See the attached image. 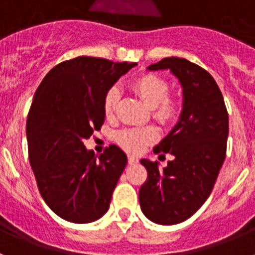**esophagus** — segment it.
I'll list each match as a JSON object with an SVG mask.
<instances>
[{"mask_svg":"<svg viewBox=\"0 0 255 255\" xmlns=\"http://www.w3.org/2000/svg\"><path fill=\"white\" fill-rule=\"evenodd\" d=\"M128 162H129V164H136L138 163V158L134 157V155H129L128 157Z\"/></svg>","mask_w":255,"mask_h":255,"instance_id":"1","label":"esophagus"}]
</instances>
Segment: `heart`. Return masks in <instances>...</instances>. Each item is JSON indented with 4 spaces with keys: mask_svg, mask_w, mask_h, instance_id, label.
<instances>
[{
    "mask_svg": "<svg viewBox=\"0 0 255 255\" xmlns=\"http://www.w3.org/2000/svg\"><path fill=\"white\" fill-rule=\"evenodd\" d=\"M131 89L150 107L152 117L162 125H171L179 117V101L168 96L170 85L162 76L155 74H144L131 83ZM120 101V91L116 87L110 88L103 97V114L112 119L116 114ZM158 138V130L154 126H135L125 128L115 134V141L123 149L130 153H139L145 145Z\"/></svg>",
    "mask_w": 255,
    "mask_h": 255,
    "instance_id": "1",
    "label": "heart"
}]
</instances>
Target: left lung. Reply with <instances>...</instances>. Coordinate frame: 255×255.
I'll return each mask as SVG.
<instances>
[{"mask_svg":"<svg viewBox=\"0 0 255 255\" xmlns=\"http://www.w3.org/2000/svg\"><path fill=\"white\" fill-rule=\"evenodd\" d=\"M148 70H170L179 79L184 100L179 123L153 149L170 153L172 161L162 170L157 161H140L148 177L139 190V203L148 220L176 225L211 195L226 157L229 114L217 83L203 67L166 57Z\"/></svg>","mask_w":255,"mask_h":255,"instance_id":"obj_1","label":"left lung"}]
</instances>
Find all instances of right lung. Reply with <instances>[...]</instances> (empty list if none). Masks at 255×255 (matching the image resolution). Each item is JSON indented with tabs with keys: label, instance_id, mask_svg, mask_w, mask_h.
Listing matches in <instances>:
<instances>
[{
	"label": "right lung",
	"instance_id": "right-lung-1",
	"mask_svg": "<svg viewBox=\"0 0 255 255\" xmlns=\"http://www.w3.org/2000/svg\"><path fill=\"white\" fill-rule=\"evenodd\" d=\"M136 65L80 56L56 65L38 87L26 120L29 161L58 217L88 224L110 208L128 158L115 144L96 155L84 140L105 123L106 92Z\"/></svg>",
	"mask_w": 255,
	"mask_h": 255
}]
</instances>
